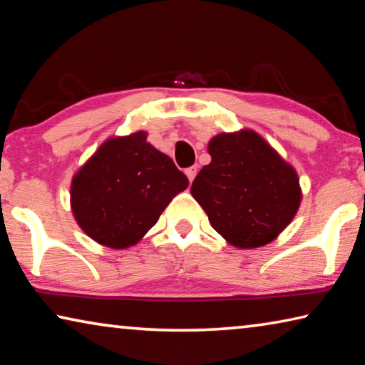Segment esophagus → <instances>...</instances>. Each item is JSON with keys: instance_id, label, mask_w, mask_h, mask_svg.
<instances>
[{"instance_id": "obj_1", "label": "esophagus", "mask_w": 365, "mask_h": 365, "mask_svg": "<svg viewBox=\"0 0 365 365\" xmlns=\"http://www.w3.org/2000/svg\"><path fill=\"white\" fill-rule=\"evenodd\" d=\"M185 174H187V177H188V180H190V182H193V180H195V177H196V174H197V168H196V165H190L188 169H185Z\"/></svg>"}]
</instances>
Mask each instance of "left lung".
<instances>
[{
  "label": "left lung",
  "mask_w": 365,
  "mask_h": 365,
  "mask_svg": "<svg viewBox=\"0 0 365 365\" xmlns=\"http://www.w3.org/2000/svg\"><path fill=\"white\" fill-rule=\"evenodd\" d=\"M211 164L191 195L228 243L259 248L285 228L299 207L298 175L257 133H222L209 143Z\"/></svg>",
  "instance_id": "obj_1"
}]
</instances>
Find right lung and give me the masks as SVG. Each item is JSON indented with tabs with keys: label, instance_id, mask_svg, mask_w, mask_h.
Listing matches in <instances>:
<instances>
[{
	"label": "right lung",
	"instance_id": "1",
	"mask_svg": "<svg viewBox=\"0 0 365 365\" xmlns=\"http://www.w3.org/2000/svg\"><path fill=\"white\" fill-rule=\"evenodd\" d=\"M187 187L174 160L138 132L108 140L80 169L72 180V211L95 242L122 250L140 242Z\"/></svg>",
	"mask_w": 365,
	"mask_h": 365
}]
</instances>
